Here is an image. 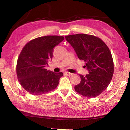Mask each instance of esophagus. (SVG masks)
Here are the masks:
<instances>
[{
  "instance_id": "34e87169",
  "label": "esophagus",
  "mask_w": 130,
  "mask_h": 130,
  "mask_svg": "<svg viewBox=\"0 0 130 130\" xmlns=\"http://www.w3.org/2000/svg\"><path fill=\"white\" fill-rule=\"evenodd\" d=\"M65 74L67 75V76H71L73 75V73H69V72H65Z\"/></svg>"
}]
</instances>
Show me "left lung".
Segmentation results:
<instances>
[{
	"label": "left lung",
	"mask_w": 130,
	"mask_h": 130,
	"mask_svg": "<svg viewBox=\"0 0 130 130\" xmlns=\"http://www.w3.org/2000/svg\"><path fill=\"white\" fill-rule=\"evenodd\" d=\"M80 60L84 61L89 74H79L81 82L75 91L88 98L97 96L107 89L114 73V63L109 48L100 38L92 35L66 36Z\"/></svg>",
	"instance_id": "8db88e82"
}]
</instances>
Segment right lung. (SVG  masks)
<instances>
[{
    "instance_id": "right-lung-1",
    "label": "right lung",
    "mask_w": 130,
    "mask_h": 130,
    "mask_svg": "<svg viewBox=\"0 0 130 130\" xmlns=\"http://www.w3.org/2000/svg\"><path fill=\"white\" fill-rule=\"evenodd\" d=\"M64 40L63 36H46L30 41L19 54L16 66L17 78L24 89L34 95L53 90L63 73L45 69L52 59L55 46Z\"/></svg>"
}]
</instances>
